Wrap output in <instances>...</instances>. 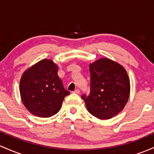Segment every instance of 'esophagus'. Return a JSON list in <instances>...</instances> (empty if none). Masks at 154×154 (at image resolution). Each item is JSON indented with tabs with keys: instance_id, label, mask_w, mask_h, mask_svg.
<instances>
[{
	"instance_id": "1",
	"label": "esophagus",
	"mask_w": 154,
	"mask_h": 154,
	"mask_svg": "<svg viewBox=\"0 0 154 154\" xmlns=\"http://www.w3.org/2000/svg\"><path fill=\"white\" fill-rule=\"evenodd\" d=\"M73 93H75V94H79V91L78 89L75 90V91H73Z\"/></svg>"
}]
</instances>
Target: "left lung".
<instances>
[{"mask_svg":"<svg viewBox=\"0 0 154 154\" xmlns=\"http://www.w3.org/2000/svg\"><path fill=\"white\" fill-rule=\"evenodd\" d=\"M91 91L82 96L88 111L100 119L117 115L128 103L130 82L122 65L108 58H100L89 65Z\"/></svg>","mask_w":154,"mask_h":154,"instance_id":"left-lung-1","label":"left lung"}]
</instances>
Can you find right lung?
I'll use <instances>...</instances> for the list:
<instances>
[{"instance_id": "add662e5", "label": "right lung", "mask_w": 154, "mask_h": 154, "mask_svg": "<svg viewBox=\"0 0 154 154\" xmlns=\"http://www.w3.org/2000/svg\"><path fill=\"white\" fill-rule=\"evenodd\" d=\"M58 69L59 66L52 60L43 59L22 74L19 83L21 99L33 115L42 118L55 115L69 94L58 76Z\"/></svg>"}]
</instances>
